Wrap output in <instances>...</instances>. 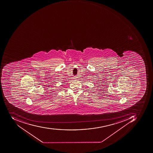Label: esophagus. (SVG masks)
Instances as JSON below:
<instances>
[{
  "label": "esophagus",
  "instance_id": "obj_1",
  "mask_svg": "<svg viewBox=\"0 0 153 153\" xmlns=\"http://www.w3.org/2000/svg\"><path fill=\"white\" fill-rule=\"evenodd\" d=\"M75 79H76V78H75Z\"/></svg>",
  "mask_w": 153,
  "mask_h": 153
}]
</instances>
